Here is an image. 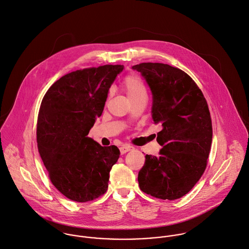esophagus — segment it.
<instances>
[{
	"mask_svg": "<svg viewBox=\"0 0 249 249\" xmlns=\"http://www.w3.org/2000/svg\"><path fill=\"white\" fill-rule=\"evenodd\" d=\"M132 150H134L133 146H130V145H123V146L120 147V153H121V154H125V153H127V152H129V151H132Z\"/></svg>",
	"mask_w": 249,
	"mask_h": 249,
	"instance_id": "obj_1",
	"label": "esophagus"
}]
</instances>
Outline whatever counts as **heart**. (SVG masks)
Returning <instances> with one entry per match:
<instances>
[{
  "label": "heart",
  "mask_w": 249,
  "mask_h": 249,
  "mask_svg": "<svg viewBox=\"0 0 249 249\" xmlns=\"http://www.w3.org/2000/svg\"><path fill=\"white\" fill-rule=\"evenodd\" d=\"M123 89L131 101L146 95L144 85L137 76L134 75H130L124 80Z\"/></svg>",
  "instance_id": "obj_1"
}]
</instances>
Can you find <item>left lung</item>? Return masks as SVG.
I'll return each mask as SVG.
<instances>
[{
  "mask_svg": "<svg viewBox=\"0 0 249 249\" xmlns=\"http://www.w3.org/2000/svg\"><path fill=\"white\" fill-rule=\"evenodd\" d=\"M145 80L152 93L151 114L160 124L158 157L146 155L139 172L141 190L154 197L180 198L205 171L213 129L208 104L195 81L184 71L164 63L132 66Z\"/></svg>",
  "mask_w": 249,
  "mask_h": 249,
  "instance_id": "8db88e82",
  "label": "left lung"
}]
</instances>
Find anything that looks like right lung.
<instances>
[{
	"label": "right lung",
	"mask_w": 249,
	"mask_h": 249,
	"mask_svg": "<svg viewBox=\"0 0 249 249\" xmlns=\"http://www.w3.org/2000/svg\"><path fill=\"white\" fill-rule=\"evenodd\" d=\"M123 65L77 70L57 80L40 105L36 140L51 182L76 202L98 198L120 151L101 146L88 135L100 117L108 90Z\"/></svg>",
	"instance_id": "1"
}]
</instances>
